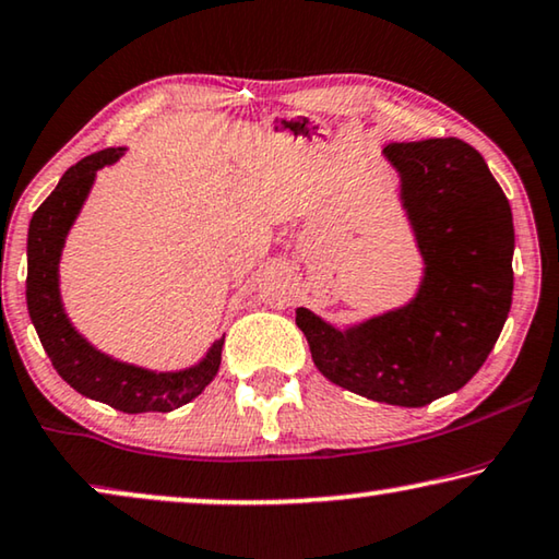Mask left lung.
<instances>
[{
    "mask_svg": "<svg viewBox=\"0 0 559 559\" xmlns=\"http://www.w3.org/2000/svg\"><path fill=\"white\" fill-rule=\"evenodd\" d=\"M400 204L423 258L411 301L347 326L309 309L296 324L329 382L374 403L423 407L461 390L512 309L514 223L484 156L461 139L390 144Z\"/></svg>",
    "mask_w": 559,
    "mask_h": 559,
    "instance_id": "obj_1",
    "label": "left lung"
}]
</instances>
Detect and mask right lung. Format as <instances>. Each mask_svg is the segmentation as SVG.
Instances as JSON below:
<instances>
[{
	"label": "right lung",
	"instance_id": "1",
	"mask_svg": "<svg viewBox=\"0 0 559 559\" xmlns=\"http://www.w3.org/2000/svg\"><path fill=\"white\" fill-rule=\"evenodd\" d=\"M126 148H104L70 167L29 219L27 233V311L52 367L70 388L121 413H169L192 403L215 380L225 336L185 369H148L121 361L85 340L70 321L60 296V258L96 175L111 167Z\"/></svg>",
	"mask_w": 559,
	"mask_h": 559
}]
</instances>
